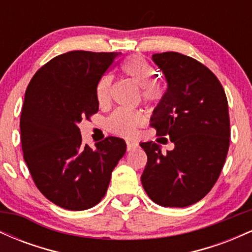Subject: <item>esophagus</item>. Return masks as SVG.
Here are the masks:
<instances>
[{
	"label": "esophagus",
	"instance_id": "obj_1",
	"mask_svg": "<svg viewBox=\"0 0 252 252\" xmlns=\"http://www.w3.org/2000/svg\"><path fill=\"white\" fill-rule=\"evenodd\" d=\"M137 147H138L137 142H130V141L126 142V150H128V152H131V150L136 149Z\"/></svg>",
	"mask_w": 252,
	"mask_h": 252
}]
</instances>
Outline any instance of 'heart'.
I'll list each match as a JSON object with an SVG mask.
<instances>
[{"instance_id": "b5f03b06", "label": "heart", "mask_w": 252, "mask_h": 252, "mask_svg": "<svg viewBox=\"0 0 252 252\" xmlns=\"http://www.w3.org/2000/svg\"><path fill=\"white\" fill-rule=\"evenodd\" d=\"M122 71L132 82L141 86L143 100L149 104H156L163 98L164 88L162 83L155 82L156 70L146 58L131 56L122 63ZM114 83L112 74H104L97 85V99L100 105H108L111 100V89ZM144 123V116L138 110L118 109L106 120V128L114 134L134 137L138 128Z\"/></svg>"}]
</instances>
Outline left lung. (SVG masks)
I'll list each match as a JSON object with an SVG mask.
<instances>
[{
  "instance_id": "1",
  "label": "left lung",
  "mask_w": 252,
  "mask_h": 252,
  "mask_svg": "<svg viewBox=\"0 0 252 252\" xmlns=\"http://www.w3.org/2000/svg\"><path fill=\"white\" fill-rule=\"evenodd\" d=\"M153 60L168 88L150 126L175 147L162 154L158 143H141L148 158L141 181L156 204L186 207L212 189L226 160L227 98L215 73L198 60L178 52L153 54Z\"/></svg>"
}]
</instances>
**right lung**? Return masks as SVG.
Segmentation results:
<instances>
[{
  "label": "right lung",
  "mask_w": 252,
  "mask_h": 252,
  "mask_svg": "<svg viewBox=\"0 0 252 252\" xmlns=\"http://www.w3.org/2000/svg\"><path fill=\"white\" fill-rule=\"evenodd\" d=\"M121 52L72 51L40 67L26 90L20 129L24 158L37 189L71 211L97 205L126 144L106 137L83 144L78 123L97 114V85Z\"/></svg>",
  "instance_id": "add662e5"
}]
</instances>
